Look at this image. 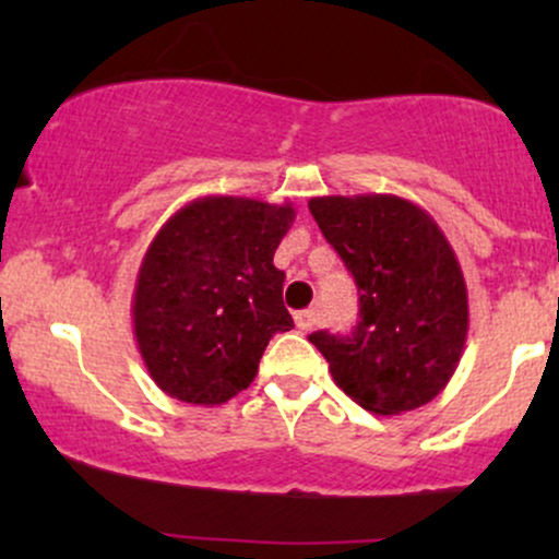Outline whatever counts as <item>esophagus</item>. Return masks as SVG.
Returning a JSON list of instances; mask_svg holds the SVG:
<instances>
[{
	"label": "esophagus",
	"instance_id": "34e87169",
	"mask_svg": "<svg viewBox=\"0 0 559 559\" xmlns=\"http://www.w3.org/2000/svg\"><path fill=\"white\" fill-rule=\"evenodd\" d=\"M316 310H301L294 316V323H297L299 331H312V325H316Z\"/></svg>",
	"mask_w": 559,
	"mask_h": 559
}]
</instances>
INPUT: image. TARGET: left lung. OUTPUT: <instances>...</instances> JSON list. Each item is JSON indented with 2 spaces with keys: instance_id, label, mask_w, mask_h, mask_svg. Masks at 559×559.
Wrapping results in <instances>:
<instances>
[{
  "instance_id": "left-lung-1",
  "label": "left lung",
  "mask_w": 559,
  "mask_h": 559,
  "mask_svg": "<svg viewBox=\"0 0 559 559\" xmlns=\"http://www.w3.org/2000/svg\"><path fill=\"white\" fill-rule=\"evenodd\" d=\"M310 213L355 275L360 323L310 333L336 386L376 415L444 391L467 338V288L452 243L426 210L394 194L316 197Z\"/></svg>"
}]
</instances>
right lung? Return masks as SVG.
Returning a JSON list of instances; mask_svg holds the SVG:
<instances>
[{
	"mask_svg": "<svg viewBox=\"0 0 559 559\" xmlns=\"http://www.w3.org/2000/svg\"><path fill=\"white\" fill-rule=\"evenodd\" d=\"M292 204L199 197L157 230L133 292V333L152 381L186 404L228 402L258 376L273 333L294 329L273 254Z\"/></svg>",
	"mask_w": 559,
	"mask_h": 559,
	"instance_id": "right-lung-1",
	"label": "right lung"
}]
</instances>
